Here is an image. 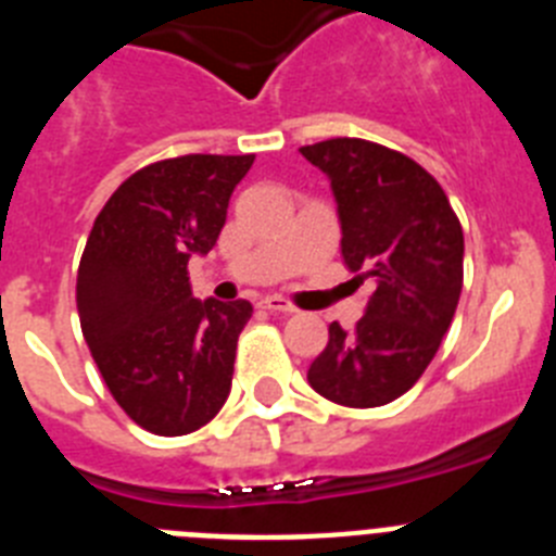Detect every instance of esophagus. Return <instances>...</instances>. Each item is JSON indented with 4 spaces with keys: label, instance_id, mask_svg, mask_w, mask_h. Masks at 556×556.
Wrapping results in <instances>:
<instances>
[{
    "label": "esophagus",
    "instance_id": "1",
    "mask_svg": "<svg viewBox=\"0 0 556 556\" xmlns=\"http://www.w3.org/2000/svg\"><path fill=\"white\" fill-rule=\"evenodd\" d=\"M262 308H267V312H273V314H294L292 303L283 301V298H278V294H269V298H264Z\"/></svg>",
    "mask_w": 556,
    "mask_h": 556
}]
</instances>
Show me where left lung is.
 <instances>
[{
  "mask_svg": "<svg viewBox=\"0 0 556 556\" xmlns=\"http://www.w3.org/2000/svg\"><path fill=\"white\" fill-rule=\"evenodd\" d=\"M331 180L342 255L376 292L353 331L328 326L308 367L314 392L351 409L384 406L415 387L454 320L465 236L443 186L404 152L365 139L301 147Z\"/></svg>",
  "mask_w": 556,
  "mask_h": 556,
  "instance_id": "obj_1",
  "label": "left lung"
}]
</instances>
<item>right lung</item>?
<instances>
[{"label": "right lung", "instance_id": "right-lung-1", "mask_svg": "<svg viewBox=\"0 0 556 556\" xmlns=\"http://www.w3.org/2000/svg\"><path fill=\"white\" fill-rule=\"evenodd\" d=\"M255 155L155 161L113 191L77 267L83 337L132 424L198 431L223 409L248 301L191 298L189 258L219 239L228 200Z\"/></svg>", "mask_w": 556, "mask_h": 556}]
</instances>
